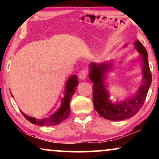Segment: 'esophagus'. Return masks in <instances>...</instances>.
I'll list each match as a JSON object with an SVG mask.
<instances>
[{"label": "esophagus", "instance_id": "obj_1", "mask_svg": "<svg viewBox=\"0 0 159 159\" xmlns=\"http://www.w3.org/2000/svg\"><path fill=\"white\" fill-rule=\"evenodd\" d=\"M87 72L85 69H82L81 72H79V75H78V77H79L81 79H85V78L87 77Z\"/></svg>", "mask_w": 159, "mask_h": 159}]
</instances>
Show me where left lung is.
<instances>
[{
    "mask_svg": "<svg viewBox=\"0 0 159 159\" xmlns=\"http://www.w3.org/2000/svg\"><path fill=\"white\" fill-rule=\"evenodd\" d=\"M138 52L143 58V82L138 93L132 98L125 99L124 102L112 103L108 100L105 87L104 86V74L108 70L110 63L90 64V78L93 83V101L95 110L102 117L112 121H119L130 118L135 115L143 106L147 93L152 82V74L149 69L147 52L140 41L134 43Z\"/></svg>",
    "mask_w": 159,
    "mask_h": 159,
    "instance_id": "obj_1",
    "label": "left lung"
}]
</instances>
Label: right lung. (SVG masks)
<instances>
[{
    "instance_id": "add662e5",
    "label": "right lung",
    "mask_w": 159,
    "mask_h": 159,
    "mask_svg": "<svg viewBox=\"0 0 159 159\" xmlns=\"http://www.w3.org/2000/svg\"><path fill=\"white\" fill-rule=\"evenodd\" d=\"M78 84V78L76 75H73L69 78L67 81L66 85V91H65V96L63 99L62 100V105L60 109L52 114V116L48 117L43 118V119H37L34 117H30L27 116L25 114H23V116L26 119L30 122L31 123L36 124L38 125H42V126H51V125H56L60 124L63 120L66 119L68 116L70 114V100L72 98V96L75 93V91L76 90V87Z\"/></svg>"
}]
</instances>
